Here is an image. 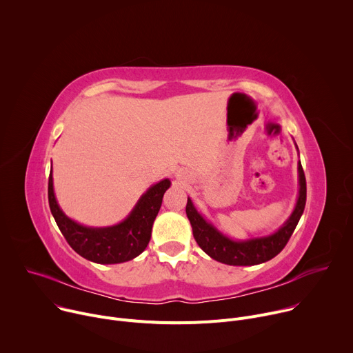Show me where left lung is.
Returning a JSON list of instances; mask_svg holds the SVG:
<instances>
[{
    "instance_id": "obj_1",
    "label": "left lung",
    "mask_w": 353,
    "mask_h": 353,
    "mask_svg": "<svg viewBox=\"0 0 353 353\" xmlns=\"http://www.w3.org/2000/svg\"><path fill=\"white\" fill-rule=\"evenodd\" d=\"M297 170L300 188L296 207L289 219L275 233L265 237H254L241 241L229 239L201 216L188 198L185 214L191 223L196 244L211 259L228 265H257L278 256L289 241L306 205V177L300 162L297 165Z\"/></svg>"
}]
</instances>
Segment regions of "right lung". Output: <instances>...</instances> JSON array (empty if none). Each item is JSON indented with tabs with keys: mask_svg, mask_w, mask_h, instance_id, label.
Instances as JSON below:
<instances>
[{
	"mask_svg": "<svg viewBox=\"0 0 353 353\" xmlns=\"http://www.w3.org/2000/svg\"><path fill=\"white\" fill-rule=\"evenodd\" d=\"M169 187V179L149 187L123 222L108 228H89L77 223L61 211L50 172L48 205L63 236L79 256L97 264H119L135 259L146 248L163 194Z\"/></svg>",
	"mask_w": 353,
	"mask_h": 353,
	"instance_id": "obj_1",
	"label": "right lung"
}]
</instances>
